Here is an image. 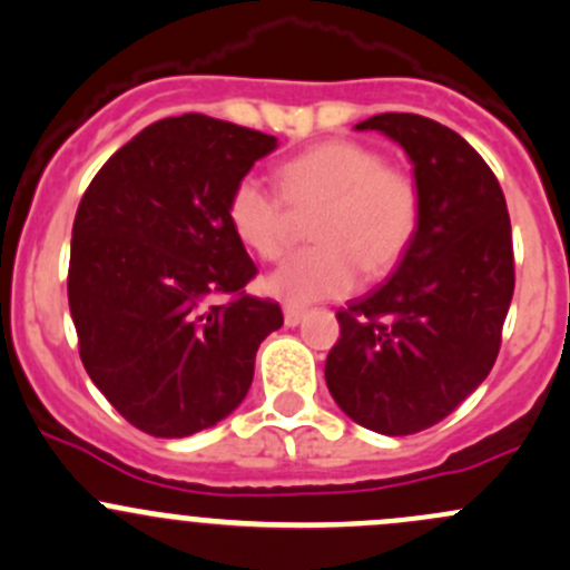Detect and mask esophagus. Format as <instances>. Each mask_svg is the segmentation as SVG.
Here are the masks:
<instances>
[{
  "label": "esophagus",
  "instance_id": "esophagus-1",
  "mask_svg": "<svg viewBox=\"0 0 570 570\" xmlns=\"http://www.w3.org/2000/svg\"><path fill=\"white\" fill-rule=\"evenodd\" d=\"M304 313H307L304 307H296V304H285V324L287 326H298V324H302Z\"/></svg>",
  "mask_w": 570,
  "mask_h": 570
}]
</instances>
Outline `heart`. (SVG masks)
<instances>
[{"label":"heart","instance_id":"heart-1","mask_svg":"<svg viewBox=\"0 0 570 570\" xmlns=\"http://www.w3.org/2000/svg\"><path fill=\"white\" fill-rule=\"evenodd\" d=\"M279 195L244 175L227 197V222L246 249L279 261L296 238V216L315 214L313 249L291 257L266 279L291 304L337 298L367 279L386 277L412 246L422 216L420 184L386 164L371 145L326 139L277 167Z\"/></svg>","mask_w":570,"mask_h":570}]
</instances>
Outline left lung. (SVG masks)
<instances>
[{
  "mask_svg": "<svg viewBox=\"0 0 570 570\" xmlns=\"http://www.w3.org/2000/svg\"><path fill=\"white\" fill-rule=\"evenodd\" d=\"M356 128L406 150L422 216L395 274L337 313L326 386L354 422L406 436L455 412L494 367L515 285L510 216L497 175L453 128L409 111Z\"/></svg>",
  "mask_w": 570,
  "mask_h": 570,
  "instance_id": "1",
  "label": "left lung"
}]
</instances>
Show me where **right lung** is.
Returning a JSON list of instances; mask_svg holds the SVG:
<instances>
[{
    "instance_id": "1",
    "label": "right lung",
    "mask_w": 570,
    "mask_h": 570,
    "mask_svg": "<svg viewBox=\"0 0 570 570\" xmlns=\"http://www.w3.org/2000/svg\"><path fill=\"white\" fill-rule=\"evenodd\" d=\"M274 148L236 122L164 117L81 197L68 266L81 365L150 436L225 420L249 392L257 345L283 326L277 302L246 293L257 266L227 222L233 186Z\"/></svg>"
}]
</instances>
